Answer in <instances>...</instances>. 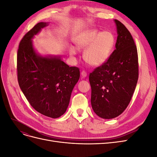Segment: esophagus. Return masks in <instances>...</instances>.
<instances>
[{
  "instance_id": "obj_1",
  "label": "esophagus",
  "mask_w": 157,
  "mask_h": 157,
  "mask_svg": "<svg viewBox=\"0 0 157 157\" xmlns=\"http://www.w3.org/2000/svg\"><path fill=\"white\" fill-rule=\"evenodd\" d=\"M81 76H82V77H83V78H86L87 77V73H86V71H82L81 72Z\"/></svg>"
}]
</instances>
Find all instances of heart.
Masks as SVG:
<instances>
[{
  "mask_svg": "<svg viewBox=\"0 0 157 157\" xmlns=\"http://www.w3.org/2000/svg\"><path fill=\"white\" fill-rule=\"evenodd\" d=\"M115 37L109 31L100 32L97 29H88L82 33L76 40L78 48L84 49V58L94 66L105 63L110 57L115 46ZM77 50L70 48V54L75 55Z\"/></svg>",
  "mask_w": 157,
  "mask_h": 157,
  "instance_id": "heart-1",
  "label": "heart"
}]
</instances>
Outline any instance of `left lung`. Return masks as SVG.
Listing matches in <instances>:
<instances>
[{"label":"left lung","instance_id":"8db88e82","mask_svg":"<svg viewBox=\"0 0 157 157\" xmlns=\"http://www.w3.org/2000/svg\"><path fill=\"white\" fill-rule=\"evenodd\" d=\"M115 21L116 49L107 62L90 74L91 104L98 116L111 119L128 107L138 79V57L134 39L126 27Z\"/></svg>","mask_w":157,"mask_h":157}]
</instances>
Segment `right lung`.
I'll list each match as a JSON object with an SVG mask.
<instances>
[{"instance_id":"1","label":"right lung","mask_w":157,"mask_h":157,"mask_svg":"<svg viewBox=\"0 0 157 157\" xmlns=\"http://www.w3.org/2000/svg\"><path fill=\"white\" fill-rule=\"evenodd\" d=\"M48 22L38 23L21 40L17 69L20 87L31 105L42 115L57 118L65 113L80 77L79 69L69 67L60 56H42L32 39Z\"/></svg>"}]
</instances>
